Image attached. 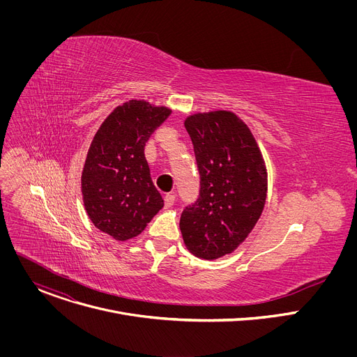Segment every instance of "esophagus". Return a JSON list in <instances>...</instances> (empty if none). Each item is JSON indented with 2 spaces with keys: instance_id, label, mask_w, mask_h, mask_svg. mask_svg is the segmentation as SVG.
<instances>
[{
  "instance_id": "34e87169",
  "label": "esophagus",
  "mask_w": 357,
  "mask_h": 357,
  "mask_svg": "<svg viewBox=\"0 0 357 357\" xmlns=\"http://www.w3.org/2000/svg\"><path fill=\"white\" fill-rule=\"evenodd\" d=\"M164 200H165V208H171L174 205V202H175V195L168 193V195H165Z\"/></svg>"
}]
</instances>
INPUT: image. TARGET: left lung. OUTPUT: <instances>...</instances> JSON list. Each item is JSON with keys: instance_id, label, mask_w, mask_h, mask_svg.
Wrapping results in <instances>:
<instances>
[{"instance_id": "obj_1", "label": "left lung", "mask_w": 357, "mask_h": 357, "mask_svg": "<svg viewBox=\"0 0 357 357\" xmlns=\"http://www.w3.org/2000/svg\"><path fill=\"white\" fill-rule=\"evenodd\" d=\"M200 175L199 197L181 215L186 248L203 260L233 252L259 222L267 197V169L247 124L231 112L185 120Z\"/></svg>"}]
</instances>
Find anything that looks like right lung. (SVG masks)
I'll list each match as a JSON object with an SVG mask.
<instances>
[{"label": "right lung", "instance_id": "right-lung-1", "mask_svg": "<svg viewBox=\"0 0 357 357\" xmlns=\"http://www.w3.org/2000/svg\"><path fill=\"white\" fill-rule=\"evenodd\" d=\"M169 114L168 107L130 100L116 107L93 137L82 172L84 209L98 230L119 241L138 236L164 208L144 148Z\"/></svg>", "mask_w": 357, "mask_h": 357}]
</instances>
